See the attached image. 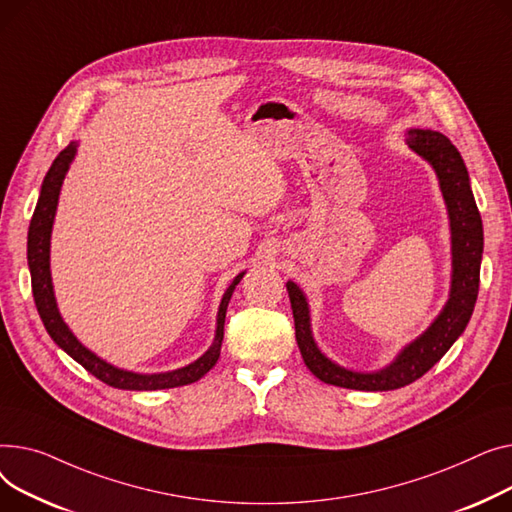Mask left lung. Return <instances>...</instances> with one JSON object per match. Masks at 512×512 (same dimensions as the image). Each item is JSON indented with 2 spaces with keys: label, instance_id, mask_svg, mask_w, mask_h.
I'll return each mask as SVG.
<instances>
[{
  "label": "left lung",
  "instance_id": "obj_1",
  "mask_svg": "<svg viewBox=\"0 0 512 512\" xmlns=\"http://www.w3.org/2000/svg\"><path fill=\"white\" fill-rule=\"evenodd\" d=\"M409 148L422 155L436 171L446 200L450 233H453V285L450 297L426 333L407 345L388 368L372 374L351 372L326 359L316 347L310 330V314L304 293L287 283L295 322V339L304 364L326 384L353 390H395L422 378L450 349L465 330L479 291V264L484 252L482 217L469 186V173L457 146L432 130H409Z\"/></svg>",
  "mask_w": 512,
  "mask_h": 512
}]
</instances>
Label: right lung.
I'll list each match as a JSON object with an SVG mask.
<instances>
[{
    "mask_svg": "<svg viewBox=\"0 0 512 512\" xmlns=\"http://www.w3.org/2000/svg\"><path fill=\"white\" fill-rule=\"evenodd\" d=\"M74 155H76V142H70L51 163V167L43 179L41 196H39L37 208H35L33 219H30V227H28L26 256H28V268H30V281H33V297H35V304H37L39 316L47 328V333L70 357H74L84 370H88L95 378H99L101 382H105L113 388L161 390V388H175V386H184V384H192V382L200 380L210 368L217 364V359L221 355L227 304H229L235 285L242 281L244 273L233 279V283L229 285V289L225 291V295L221 299L219 316H217V335H215L213 347H210L200 359H196L194 364L173 370V372H165V374H134V372L113 368L111 364L103 362L101 357H97L93 351H88L70 333V328L62 320V316H59L55 297H53L51 273H49V239H51V227H53L59 190H62V182H64L66 171H68Z\"/></svg>",
    "mask_w": 512,
    "mask_h": 512,
    "instance_id": "add662e5",
    "label": "right lung"
}]
</instances>
